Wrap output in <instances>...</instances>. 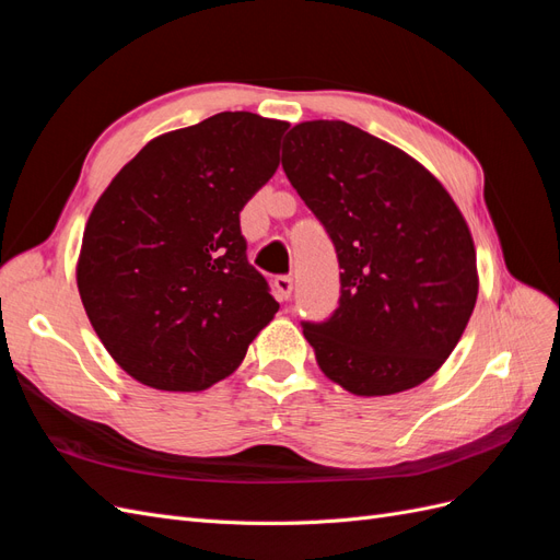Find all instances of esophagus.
I'll return each instance as SVG.
<instances>
[{
    "mask_svg": "<svg viewBox=\"0 0 560 560\" xmlns=\"http://www.w3.org/2000/svg\"><path fill=\"white\" fill-rule=\"evenodd\" d=\"M273 287H276V296H278V301H287V299L292 296L294 280H292L290 276H278V278H276V282H273Z\"/></svg>",
    "mask_w": 560,
    "mask_h": 560,
    "instance_id": "esophagus-1",
    "label": "esophagus"
}]
</instances>
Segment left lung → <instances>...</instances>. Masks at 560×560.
<instances>
[{
    "label": "left lung",
    "mask_w": 560,
    "mask_h": 560,
    "mask_svg": "<svg viewBox=\"0 0 560 560\" xmlns=\"http://www.w3.org/2000/svg\"><path fill=\"white\" fill-rule=\"evenodd\" d=\"M282 171L327 229L341 299L303 322L325 376L360 397L428 381L460 341L479 294L463 212L430 171L346 121H303Z\"/></svg>",
    "instance_id": "left-lung-1"
}]
</instances>
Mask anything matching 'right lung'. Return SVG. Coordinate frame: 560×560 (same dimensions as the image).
I'll use <instances>...</instances> for the list:
<instances>
[{"instance_id": "right-lung-1", "label": "right lung", "mask_w": 560, "mask_h": 560, "mask_svg": "<svg viewBox=\"0 0 560 560\" xmlns=\"http://www.w3.org/2000/svg\"><path fill=\"white\" fill-rule=\"evenodd\" d=\"M287 128L214 114L151 140L97 198L77 284L100 341L135 381L200 393L241 366L278 313L247 261L241 210L278 171Z\"/></svg>"}]
</instances>
